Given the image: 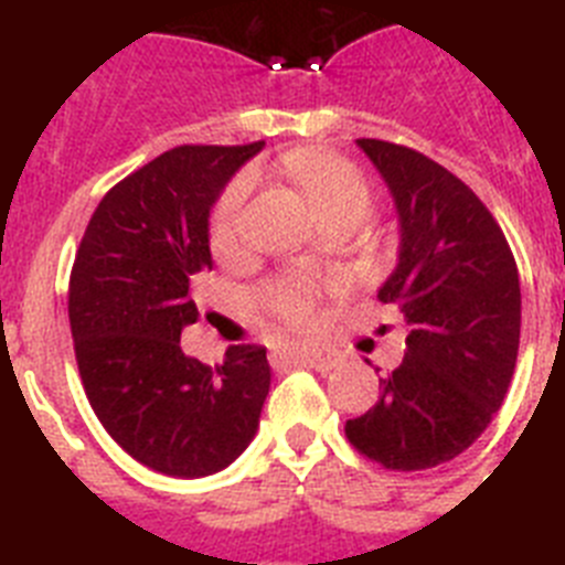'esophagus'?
Masks as SVG:
<instances>
[{
    "instance_id": "esophagus-1",
    "label": "esophagus",
    "mask_w": 565,
    "mask_h": 565,
    "mask_svg": "<svg viewBox=\"0 0 565 565\" xmlns=\"http://www.w3.org/2000/svg\"><path fill=\"white\" fill-rule=\"evenodd\" d=\"M298 358L318 372H330L338 364V352L330 350V347H303Z\"/></svg>"
}]
</instances>
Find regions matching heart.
I'll return each instance as SVG.
<instances>
[{
	"label": "heart",
	"mask_w": 565,
	"mask_h": 565,
	"mask_svg": "<svg viewBox=\"0 0 565 565\" xmlns=\"http://www.w3.org/2000/svg\"><path fill=\"white\" fill-rule=\"evenodd\" d=\"M287 173L296 179L298 188L307 193L312 207L321 213L327 224L332 222H355L361 224L372 207V188L366 175L343 156L330 150H298L287 159ZM249 173L235 175L215 201L213 215H210V244L218 255H227L238 247V233H242L244 201L249 195ZM318 281L307 269H292L284 276L264 284L253 296L255 307L267 316L278 318L284 323H307L316 312L318 303Z\"/></svg>",
	"instance_id": "obj_1"
}]
</instances>
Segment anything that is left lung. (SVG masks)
Masks as SVG:
<instances>
[{
  "label": "left lung",
  "instance_id": "1",
  "mask_svg": "<svg viewBox=\"0 0 565 565\" xmlns=\"http://www.w3.org/2000/svg\"><path fill=\"white\" fill-rule=\"evenodd\" d=\"M390 184L401 258L377 301L409 327L398 370L343 431L364 458L420 472L458 458L492 424L520 347V278L512 247L469 184L404 145L358 139Z\"/></svg>",
  "mask_w": 565,
  "mask_h": 565
}]
</instances>
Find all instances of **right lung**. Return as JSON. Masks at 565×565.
Instances as JSON below:
<instances>
[{
  "instance_id": "obj_1",
  "label": "right lung",
  "mask_w": 565,
  "mask_h": 565,
  "mask_svg": "<svg viewBox=\"0 0 565 565\" xmlns=\"http://www.w3.org/2000/svg\"><path fill=\"white\" fill-rule=\"evenodd\" d=\"M258 150L262 141L167 150L107 190L78 244L67 316L82 386L107 435L156 472H218L258 429L267 350L238 343L207 366L179 343L199 318L190 281L213 269L210 207Z\"/></svg>"
}]
</instances>
